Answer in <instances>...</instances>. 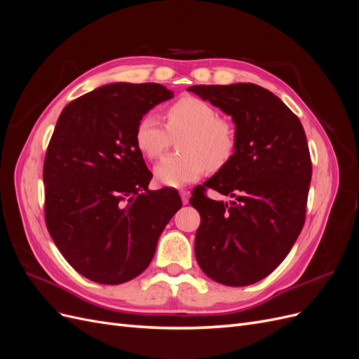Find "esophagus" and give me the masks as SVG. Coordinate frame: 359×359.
Returning <instances> with one entry per match:
<instances>
[{
  "instance_id": "obj_1",
  "label": "esophagus",
  "mask_w": 359,
  "mask_h": 359,
  "mask_svg": "<svg viewBox=\"0 0 359 359\" xmlns=\"http://www.w3.org/2000/svg\"><path fill=\"white\" fill-rule=\"evenodd\" d=\"M180 196H181V201L184 205L189 203V199H190V193L187 190H181L180 191Z\"/></svg>"
}]
</instances>
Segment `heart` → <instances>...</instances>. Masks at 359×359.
Masks as SVG:
<instances>
[{
	"label": "heart",
	"mask_w": 359,
	"mask_h": 359,
	"mask_svg": "<svg viewBox=\"0 0 359 359\" xmlns=\"http://www.w3.org/2000/svg\"><path fill=\"white\" fill-rule=\"evenodd\" d=\"M166 121L168 126L147 112L135 128L136 147L149 160L166 153L170 136L186 135L178 145L181 154L166 157L154 169V177L163 186H187L206 170L219 172L229 165L236 149V130L229 119L219 116L210 102L182 95L166 109Z\"/></svg>",
	"instance_id": "heart-1"
}]
</instances>
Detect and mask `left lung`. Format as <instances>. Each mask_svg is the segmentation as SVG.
I'll use <instances>...</instances> for the list:
<instances>
[{"label":"left lung","instance_id":"8db88e82","mask_svg":"<svg viewBox=\"0 0 359 359\" xmlns=\"http://www.w3.org/2000/svg\"><path fill=\"white\" fill-rule=\"evenodd\" d=\"M189 91L232 116V160L193 190L201 214L194 255L203 273L226 286H248L283 262L306 222L311 158L298 116L255 83L194 85ZM212 188L234 201H212Z\"/></svg>","mask_w":359,"mask_h":359}]
</instances>
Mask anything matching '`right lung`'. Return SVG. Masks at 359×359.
Listing matches in <instances>:
<instances>
[{"label": "right lung", "mask_w": 359, "mask_h": 359, "mask_svg": "<svg viewBox=\"0 0 359 359\" xmlns=\"http://www.w3.org/2000/svg\"><path fill=\"white\" fill-rule=\"evenodd\" d=\"M173 93L160 83L116 82L64 107L48 145L45 220L67 262L100 285L144 273L165 226L181 206L153 178L135 142L139 118Z\"/></svg>", "instance_id": "right-lung-1"}]
</instances>
